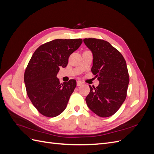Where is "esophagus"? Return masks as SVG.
I'll use <instances>...</instances> for the list:
<instances>
[{"mask_svg": "<svg viewBox=\"0 0 154 154\" xmlns=\"http://www.w3.org/2000/svg\"><path fill=\"white\" fill-rule=\"evenodd\" d=\"M76 85H77V86H81L82 85V82L81 81H77Z\"/></svg>", "mask_w": 154, "mask_h": 154, "instance_id": "1", "label": "esophagus"}]
</instances>
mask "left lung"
<instances>
[{
	"label": "left lung",
	"instance_id": "1",
	"mask_svg": "<svg viewBox=\"0 0 154 154\" xmlns=\"http://www.w3.org/2000/svg\"><path fill=\"white\" fill-rule=\"evenodd\" d=\"M92 53L91 71L100 82L99 85L90 87L86 103L93 112L100 117L112 116L123 103L129 83L127 63L123 55L103 40L83 39Z\"/></svg>",
	"mask_w": 154,
	"mask_h": 154
}]
</instances>
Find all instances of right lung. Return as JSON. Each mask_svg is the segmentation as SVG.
<instances>
[{"instance_id": "right-lung-1", "label": "right lung", "mask_w": 154, "mask_h": 154, "mask_svg": "<svg viewBox=\"0 0 154 154\" xmlns=\"http://www.w3.org/2000/svg\"><path fill=\"white\" fill-rule=\"evenodd\" d=\"M82 43L78 39H56L40 45L31 58L24 73L27 96L39 112L53 118L66 109L76 86L75 80L60 83L57 77L66 67L69 56Z\"/></svg>"}]
</instances>
